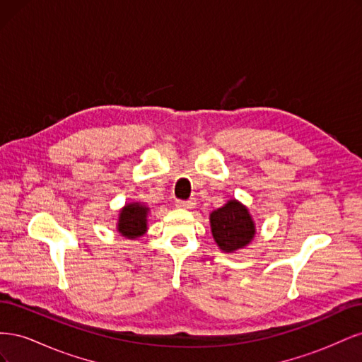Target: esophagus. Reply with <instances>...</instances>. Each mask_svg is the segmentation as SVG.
<instances>
[{"label": "esophagus", "mask_w": 362, "mask_h": 362, "mask_svg": "<svg viewBox=\"0 0 362 362\" xmlns=\"http://www.w3.org/2000/svg\"><path fill=\"white\" fill-rule=\"evenodd\" d=\"M196 202L193 199H189V201H177V206L178 208H184V210H192V208H194Z\"/></svg>", "instance_id": "obj_1"}]
</instances>
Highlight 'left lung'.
I'll list each match as a JSON object with an SVG mask.
<instances>
[{"instance_id": "obj_1", "label": "left lung", "mask_w": 362, "mask_h": 362, "mask_svg": "<svg viewBox=\"0 0 362 362\" xmlns=\"http://www.w3.org/2000/svg\"><path fill=\"white\" fill-rule=\"evenodd\" d=\"M214 242L223 252H235L247 246L255 235V222L249 210L235 199L228 201L210 214Z\"/></svg>"}]
</instances>
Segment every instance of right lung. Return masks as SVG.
<instances>
[{
	"label": "right lung",
	"instance_id": "obj_1",
	"mask_svg": "<svg viewBox=\"0 0 362 362\" xmlns=\"http://www.w3.org/2000/svg\"><path fill=\"white\" fill-rule=\"evenodd\" d=\"M148 213L149 208L141 202L127 204L119 213L117 231L127 238H139L148 229Z\"/></svg>",
	"mask_w": 362,
	"mask_h": 362
}]
</instances>
